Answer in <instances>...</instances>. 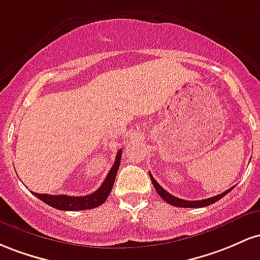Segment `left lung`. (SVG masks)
I'll return each instance as SVG.
<instances>
[{
  "instance_id": "1",
  "label": "left lung",
  "mask_w": 260,
  "mask_h": 260,
  "mask_svg": "<svg viewBox=\"0 0 260 260\" xmlns=\"http://www.w3.org/2000/svg\"><path fill=\"white\" fill-rule=\"evenodd\" d=\"M150 178H151V182H152V184L154 186V189H156V191L158 193L159 197L162 198L163 200L166 201V203L171 204V205L173 206H177V208H205V206H209L211 205V204L216 203L220 199H222L224 195H227L230 193V191L232 190L235 186H232V188L227 189L226 191H223V193L216 195V197H212V198H209V199H203V200H184V199H179V198L174 197V195L169 194L167 190H165V189L162 188L161 185L157 183V180L154 179L152 177V174L150 173Z\"/></svg>"
}]
</instances>
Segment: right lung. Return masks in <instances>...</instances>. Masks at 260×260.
Segmentation results:
<instances>
[{"mask_svg":"<svg viewBox=\"0 0 260 260\" xmlns=\"http://www.w3.org/2000/svg\"><path fill=\"white\" fill-rule=\"evenodd\" d=\"M121 159V150L118 151L115 157V162L113 167L110 168L109 173L107 174L106 179L102 183L94 193L84 195V197H69V195H49V194H38L33 193L38 199L44 201L48 205L57 210H63V211H76V210H89L94 209L102 205L108 199L110 191H112L113 185H114L116 173H118L119 166H120Z\"/></svg>","mask_w":260,"mask_h":260,"instance_id":"obj_1","label":"right lung"}]
</instances>
